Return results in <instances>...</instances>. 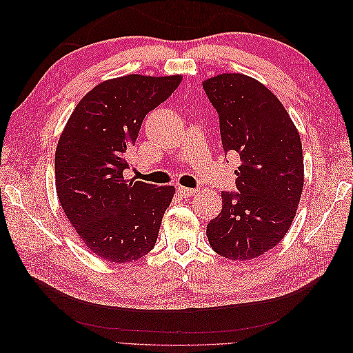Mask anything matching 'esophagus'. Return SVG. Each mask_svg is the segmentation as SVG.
Here are the masks:
<instances>
[{"label": "esophagus", "mask_w": 353, "mask_h": 353, "mask_svg": "<svg viewBox=\"0 0 353 353\" xmlns=\"http://www.w3.org/2000/svg\"><path fill=\"white\" fill-rule=\"evenodd\" d=\"M178 193L184 197H191L197 193L196 188H188V187H178Z\"/></svg>", "instance_id": "34e87169"}]
</instances>
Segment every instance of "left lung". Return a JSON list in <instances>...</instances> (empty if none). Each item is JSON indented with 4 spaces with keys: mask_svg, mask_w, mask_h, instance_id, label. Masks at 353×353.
Segmentation results:
<instances>
[{
    "mask_svg": "<svg viewBox=\"0 0 353 353\" xmlns=\"http://www.w3.org/2000/svg\"><path fill=\"white\" fill-rule=\"evenodd\" d=\"M219 116L223 152L240 160L236 191H222L206 228L210 248L249 261L275 248L290 228L303 190L301 137L284 105L250 77L223 73L203 82Z\"/></svg>",
    "mask_w": 353,
    "mask_h": 353,
    "instance_id": "obj_1",
    "label": "left lung"
}]
</instances>
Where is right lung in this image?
I'll list each match as a JSON object with an SVG mask.
<instances>
[{"mask_svg":"<svg viewBox=\"0 0 353 353\" xmlns=\"http://www.w3.org/2000/svg\"><path fill=\"white\" fill-rule=\"evenodd\" d=\"M181 81L179 74H126L101 82L78 103L61 132L54 162L60 205L101 259L132 262L154 248L175 188L126 181L123 170L145 114Z\"/></svg>","mask_w":353,"mask_h":353,"instance_id":"add662e5","label":"right lung"}]
</instances>
